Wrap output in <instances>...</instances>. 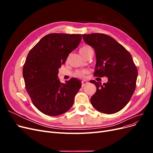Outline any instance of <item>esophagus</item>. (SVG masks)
<instances>
[{"label":"esophagus","mask_w":153,"mask_h":153,"mask_svg":"<svg viewBox=\"0 0 153 153\" xmlns=\"http://www.w3.org/2000/svg\"><path fill=\"white\" fill-rule=\"evenodd\" d=\"M87 84H88V82L86 80H82V86L84 87Z\"/></svg>","instance_id":"34e87169"}]
</instances>
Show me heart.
Masks as SVG:
<instances>
[{"instance_id":"heart-1","label":"heart","mask_w":153,"mask_h":153,"mask_svg":"<svg viewBox=\"0 0 153 153\" xmlns=\"http://www.w3.org/2000/svg\"><path fill=\"white\" fill-rule=\"evenodd\" d=\"M91 50H92L91 47H89V46L84 45L80 48V52L83 55V56L85 58L87 55L89 53V52H91ZM86 73H87V71H85V70H78L75 73V76L76 77H78V78H83L85 76Z\"/></svg>"}]
</instances>
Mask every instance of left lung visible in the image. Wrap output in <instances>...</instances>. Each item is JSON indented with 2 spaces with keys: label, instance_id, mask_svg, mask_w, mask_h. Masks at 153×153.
<instances>
[{
  "label": "left lung",
  "instance_id": "obj_1",
  "mask_svg": "<svg viewBox=\"0 0 153 153\" xmlns=\"http://www.w3.org/2000/svg\"><path fill=\"white\" fill-rule=\"evenodd\" d=\"M85 42L95 50L96 76L108 78L101 84L91 80L96 92L91 103L100 112L115 114L122 110L130 100L136 88L137 68L131 55L112 37L105 34H82Z\"/></svg>",
  "mask_w": 153,
  "mask_h": 153
}]
</instances>
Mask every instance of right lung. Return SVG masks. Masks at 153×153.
<instances>
[{
	"mask_svg": "<svg viewBox=\"0 0 153 153\" xmlns=\"http://www.w3.org/2000/svg\"><path fill=\"white\" fill-rule=\"evenodd\" d=\"M81 40V34H49L27 55L23 67L25 89L32 103L42 113L57 116L73 106L81 82L71 78L63 84L57 75L61 64Z\"/></svg>",
	"mask_w": 153,
	"mask_h": 153,
	"instance_id": "right-lung-1",
	"label": "right lung"
}]
</instances>
